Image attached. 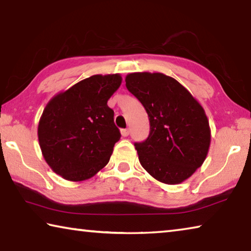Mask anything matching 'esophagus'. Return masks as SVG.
<instances>
[{"label": "esophagus", "instance_id": "esophagus-1", "mask_svg": "<svg viewBox=\"0 0 251 251\" xmlns=\"http://www.w3.org/2000/svg\"><path fill=\"white\" fill-rule=\"evenodd\" d=\"M121 133H122V136H124V137H126V136L129 135V129H127V128L122 129Z\"/></svg>", "mask_w": 251, "mask_h": 251}]
</instances>
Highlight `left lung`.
Wrapping results in <instances>:
<instances>
[{
	"label": "left lung",
	"mask_w": 251,
	"mask_h": 251,
	"mask_svg": "<svg viewBox=\"0 0 251 251\" xmlns=\"http://www.w3.org/2000/svg\"><path fill=\"white\" fill-rule=\"evenodd\" d=\"M126 87L150 118L146 141L135 143L146 172L164 184H179L206 159L209 122L201 105L175 78L161 73H131Z\"/></svg>",
	"instance_id": "8db88e82"
}]
</instances>
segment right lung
Here are the masks:
<instances>
[{
    "label": "right lung",
    "mask_w": 251,
    "mask_h": 251,
    "mask_svg": "<svg viewBox=\"0 0 251 251\" xmlns=\"http://www.w3.org/2000/svg\"><path fill=\"white\" fill-rule=\"evenodd\" d=\"M120 74L93 75L50 100L37 128L49 166L64 179H88L109 161L121 133L107 100L121 86Z\"/></svg>",
    "instance_id": "right-lung-1"
}]
</instances>
